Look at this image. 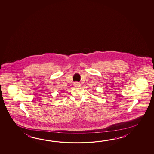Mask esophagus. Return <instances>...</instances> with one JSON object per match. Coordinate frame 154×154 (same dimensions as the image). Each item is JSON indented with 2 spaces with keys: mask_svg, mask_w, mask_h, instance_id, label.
I'll list each match as a JSON object with an SVG mask.
<instances>
[{
  "mask_svg": "<svg viewBox=\"0 0 154 154\" xmlns=\"http://www.w3.org/2000/svg\"><path fill=\"white\" fill-rule=\"evenodd\" d=\"M73 85L75 87H76V88H78V87H80L81 86V84L79 83H78V82H75L74 84H73Z\"/></svg>",
  "mask_w": 154,
  "mask_h": 154,
  "instance_id": "1",
  "label": "esophagus"
}]
</instances>
